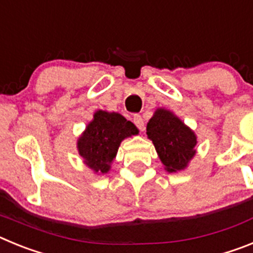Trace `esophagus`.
<instances>
[{
  "label": "esophagus",
  "instance_id": "1",
  "mask_svg": "<svg viewBox=\"0 0 253 253\" xmlns=\"http://www.w3.org/2000/svg\"><path fill=\"white\" fill-rule=\"evenodd\" d=\"M133 122H134V124L137 125L138 129H139L140 131L144 130V122H143L142 116H140V115H134Z\"/></svg>",
  "mask_w": 253,
  "mask_h": 253
}]
</instances>
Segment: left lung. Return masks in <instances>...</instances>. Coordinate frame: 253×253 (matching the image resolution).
<instances>
[{
    "mask_svg": "<svg viewBox=\"0 0 253 253\" xmlns=\"http://www.w3.org/2000/svg\"><path fill=\"white\" fill-rule=\"evenodd\" d=\"M147 137L169 173L186 169L196 154L198 137L177 115L158 107L147 124Z\"/></svg>",
    "mask_w": 253,
    "mask_h": 253,
    "instance_id": "1",
    "label": "left lung"
}]
</instances>
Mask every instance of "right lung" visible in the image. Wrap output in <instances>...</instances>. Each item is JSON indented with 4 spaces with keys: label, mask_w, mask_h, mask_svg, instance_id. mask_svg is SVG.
<instances>
[{
    "label": "right lung",
    "mask_w": 253,
    "mask_h": 253,
    "mask_svg": "<svg viewBox=\"0 0 253 253\" xmlns=\"http://www.w3.org/2000/svg\"><path fill=\"white\" fill-rule=\"evenodd\" d=\"M139 133L122 114L96 110L77 139L78 154L95 175H105L111 169L120 143Z\"/></svg>",
    "instance_id": "right-lung-1"
}]
</instances>
